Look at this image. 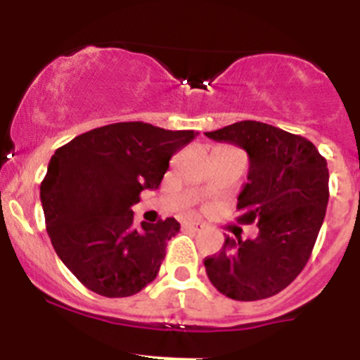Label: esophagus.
<instances>
[{"instance_id": "obj_1", "label": "esophagus", "mask_w": 360, "mask_h": 360, "mask_svg": "<svg viewBox=\"0 0 360 360\" xmlns=\"http://www.w3.org/2000/svg\"><path fill=\"white\" fill-rule=\"evenodd\" d=\"M184 229H191V231H199V229H202V224H200V221H186V224H184Z\"/></svg>"}]
</instances>
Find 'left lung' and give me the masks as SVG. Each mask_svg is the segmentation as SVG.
<instances>
[{"mask_svg":"<svg viewBox=\"0 0 360 360\" xmlns=\"http://www.w3.org/2000/svg\"><path fill=\"white\" fill-rule=\"evenodd\" d=\"M248 154L247 183L238 195V221H256L254 240H233L204 266L211 284L233 300L281 293L304 270L328 204L327 160L314 143L270 124L241 120L206 133Z\"/></svg>","mask_w":360,"mask_h":360,"instance_id":"8db88e82","label":"left lung"}]
</instances>
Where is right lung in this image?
Wrapping results in <instances>:
<instances>
[{"label":"right lung","mask_w":360,"mask_h":360,"mask_svg":"<svg viewBox=\"0 0 360 360\" xmlns=\"http://www.w3.org/2000/svg\"><path fill=\"white\" fill-rule=\"evenodd\" d=\"M195 134L117 122L56 149L40 184V200L53 248L83 286L120 298L156 278L179 221L134 226L131 207L143 190H158L170 158Z\"/></svg>","instance_id":"add662e5"}]
</instances>
